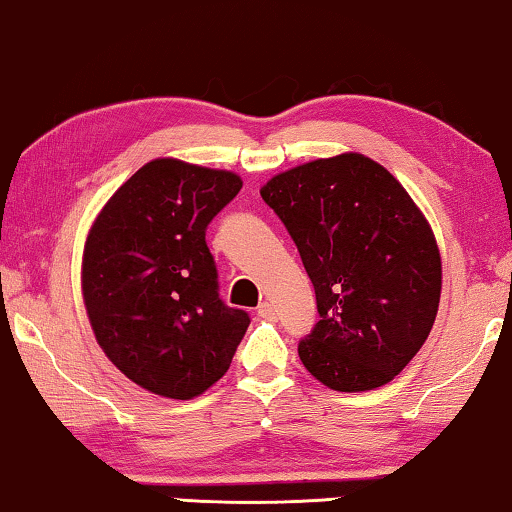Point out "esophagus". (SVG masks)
Segmentation results:
<instances>
[{
  "label": "esophagus",
  "mask_w": 512,
  "mask_h": 512,
  "mask_svg": "<svg viewBox=\"0 0 512 512\" xmlns=\"http://www.w3.org/2000/svg\"><path fill=\"white\" fill-rule=\"evenodd\" d=\"M258 316H261V318H274V307L270 305V302H261V305H258Z\"/></svg>",
  "instance_id": "34e87169"
}]
</instances>
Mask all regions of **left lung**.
Returning <instances> with one entry per match:
<instances>
[{"mask_svg":"<svg viewBox=\"0 0 512 512\" xmlns=\"http://www.w3.org/2000/svg\"><path fill=\"white\" fill-rule=\"evenodd\" d=\"M263 201L284 221L321 321L298 355L339 392L390 383L420 351L441 300L432 226L392 173L358 152L274 175Z\"/></svg>","mask_w":512,"mask_h":512,"instance_id":"1","label":"left lung"}]
</instances>
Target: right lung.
Listing matches in <instances>:
<instances>
[{
    "instance_id": "right-lung-1",
    "label": "right lung",
    "mask_w": 512,
    "mask_h": 512,
    "mask_svg": "<svg viewBox=\"0 0 512 512\" xmlns=\"http://www.w3.org/2000/svg\"><path fill=\"white\" fill-rule=\"evenodd\" d=\"M240 189L231 170L154 159L110 196L87 235L80 281L96 342L154 395H203L249 328L247 311L221 302L205 242Z\"/></svg>"
}]
</instances>
